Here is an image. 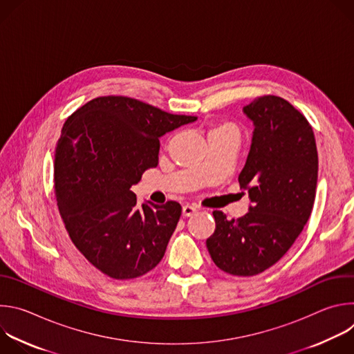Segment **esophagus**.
<instances>
[{"label": "esophagus", "mask_w": 354, "mask_h": 354, "mask_svg": "<svg viewBox=\"0 0 354 354\" xmlns=\"http://www.w3.org/2000/svg\"><path fill=\"white\" fill-rule=\"evenodd\" d=\"M196 213H197V209L193 207V206L186 205V206L182 207V216H183V217H192V216L196 214Z\"/></svg>", "instance_id": "obj_1"}]
</instances>
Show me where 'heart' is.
Returning <instances> with one entry per match:
<instances>
[{"label":"heart","instance_id":"obj_1","mask_svg":"<svg viewBox=\"0 0 354 354\" xmlns=\"http://www.w3.org/2000/svg\"><path fill=\"white\" fill-rule=\"evenodd\" d=\"M210 133H224V134H231L238 138V129L232 123H223V124L217 126L216 129H213Z\"/></svg>","mask_w":354,"mask_h":354}]
</instances>
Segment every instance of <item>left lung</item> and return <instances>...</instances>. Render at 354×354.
Instances as JSON below:
<instances>
[{
  "mask_svg": "<svg viewBox=\"0 0 354 354\" xmlns=\"http://www.w3.org/2000/svg\"><path fill=\"white\" fill-rule=\"evenodd\" d=\"M243 113L255 126L238 176L249 194V212L238 220L213 212L216 230L206 245L217 268L245 277L279 262L307 224L317 192L318 153L311 124L286 99L257 97Z\"/></svg>",
  "mask_w": 354,
  "mask_h": 354,
  "instance_id": "1",
  "label": "left lung"
}]
</instances>
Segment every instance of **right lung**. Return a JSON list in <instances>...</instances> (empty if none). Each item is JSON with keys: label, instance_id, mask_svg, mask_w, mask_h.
Instances as JSON below:
<instances>
[{"label": "right lung", "instance_id": "1", "mask_svg": "<svg viewBox=\"0 0 354 354\" xmlns=\"http://www.w3.org/2000/svg\"><path fill=\"white\" fill-rule=\"evenodd\" d=\"M194 120L133 97L100 96L64 123L55 154L59 212L73 243L106 276L136 279L164 258L182 207H137L130 187L158 165L160 137Z\"/></svg>", "mask_w": 354, "mask_h": 354}]
</instances>
